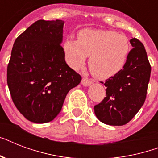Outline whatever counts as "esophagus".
I'll return each mask as SVG.
<instances>
[{
    "mask_svg": "<svg viewBox=\"0 0 158 158\" xmlns=\"http://www.w3.org/2000/svg\"><path fill=\"white\" fill-rule=\"evenodd\" d=\"M81 84L84 85V86H89V85H91L93 84V81L89 79L88 78H83L81 81Z\"/></svg>",
    "mask_w": 158,
    "mask_h": 158,
    "instance_id": "obj_1",
    "label": "esophagus"
}]
</instances>
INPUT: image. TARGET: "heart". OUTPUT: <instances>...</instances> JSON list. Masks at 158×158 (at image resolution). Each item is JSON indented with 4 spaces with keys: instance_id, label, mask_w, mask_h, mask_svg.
Returning <instances> with one entry per match:
<instances>
[{
    "instance_id": "heart-1",
    "label": "heart",
    "mask_w": 158,
    "mask_h": 158,
    "mask_svg": "<svg viewBox=\"0 0 158 158\" xmlns=\"http://www.w3.org/2000/svg\"><path fill=\"white\" fill-rule=\"evenodd\" d=\"M65 58L73 69L81 68L89 56L92 74L100 79H109L122 69L130 51L126 36L115 31L83 29L78 40L67 38L63 44Z\"/></svg>"
}]
</instances>
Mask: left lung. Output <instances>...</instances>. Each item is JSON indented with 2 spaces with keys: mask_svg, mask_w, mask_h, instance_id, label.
Segmentation results:
<instances>
[{
  "mask_svg": "<svg viewBox=\"0 0 158 158\" xmlns=\"http://www.w3.org/2000/svg\"><path fill=\"white\" fill-rule=\"evenodd\" d=\"M133 48L123 69L106 79V97L94 112L101 122L124 125L132 120L143 105L147 96L151 65L144 46L137 38L130 39Z\"/></svg>",
  "mask_w": 158,
  "mask_h": 158,
  "instance_id": "obj_1",
  "label": "left lung"
}]
</instances>
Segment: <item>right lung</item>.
<instances>
[{
	"label": "right lung",
	"instance_id": "1",
	"mask_svg": "<svg viewBox=\"0 0 158 158\" xmlns=\"http://www.w3.org/2000/svg\"><path fill=\"white\" fill-rule=\"evenodd\" d=\"M64 21H36L16 38L7 84L19 111L32 122L52 121L81 76L66 64L60 45Z\"/></svg>",
	"mask_w": 158,
	"mask_h": 158
}]
</instances>
